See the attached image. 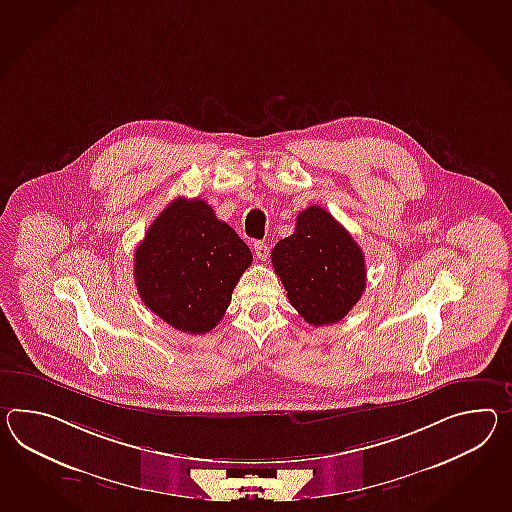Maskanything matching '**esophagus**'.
I'll use <instances>...</instances> for the list:
<instances>
[{"label": "esophagus", "mask_w": 512, "mask_h": 512, "mask_svg": "<svg viewBox=\"0 0 512 512\" xmlns=\"http://www.w3.org/2000/svg\"><path fill=\"white\" fill-rule=\"evenodd\" d=\"M253 251H255V255H257L259 261H266L268 255H270V248H268V244H264V242H255V244H253Z\"/></svg>", "instance_id": "1"}]
</instances>
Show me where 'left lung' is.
<instances>
[{
    "label": "left lung",
    "mask_w": 512,
    "mask_h": 512,
    "mask_svg": "<svg viewBox=\"0 0 512 512\" xmlns=\"http://www.w3.org/2000/svg\"><path fill=\"white\" fill-rule=\"evenodd\" d=\"M272 264L290 305L316 327L342 320L366 288L359 244L318 205L298 214L294 233L275 244Z\"/></svg>",
    "instance_id": "left-lung-1"
}]
</instances>
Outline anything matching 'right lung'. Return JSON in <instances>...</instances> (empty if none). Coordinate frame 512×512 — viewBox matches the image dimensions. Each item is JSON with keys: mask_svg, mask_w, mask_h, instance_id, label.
I'll return each instance as SVG.
<instances>
[{"mask_svg": "<svg viewBox=\"0 0 512 512\" xmlns=\"http://www.w3.org/2000/svg\"><path fill=\"white\" fill-rule=\"evenodd\" d=\"M253 255L200 198H177L150 225L135 253L144 305L183 333L205 335L222 320Z\"/></svg>", "mask_w": 512, "mask_h": 512, "instance_id": "right-lung-1", "label": "right lung"}]
</instances>
